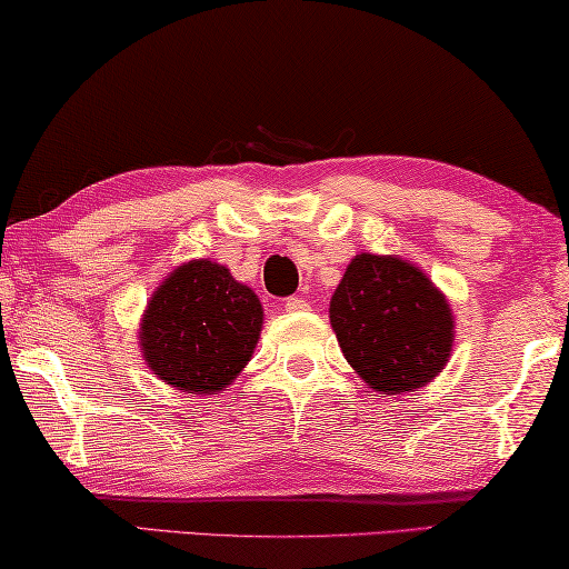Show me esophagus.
Returning <instances> with one entry per match:
<instances>
[{
    "label": "esophagus",
    "mask_w": 569,
    "mask_h": 569,
    "mask_svg": "<svg viewBox=\"0 0 569 569\" xmlns=\"http://www.w3.org/2000/svg\"><path fill=\"white\" fill-rule=\"evenodd\" d=\"M309 309V303L303 301V299H299V296H291V299L286 301V311H307Z\"/></svg>",
    "instance_id": "1"
}]
</instances>
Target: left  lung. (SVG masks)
Returning <instances> with one entry per match:
<instances>
[{
  "mask_svg": "<svg viewBox=\"0 0 569 569\" xmlns=\"http://www.w3.org/2000/svg\"><path fill=\"white\" fill-rule=\"evenodd\" d=\"M345 360L372 391L411 393L445 370L455 319L445 293L417 266L360 252L329 301Z\"/></svg>",
  "mask_w": 569,
  "mask_h": 569,
  "instance_id": "8db88e82",
  "label": "left lung"
}]
</instances>
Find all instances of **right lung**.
I'll list each match as a JSON object with an SVG mask.
<instances>
[{
  "label": "right lung",
  "mask_w": 569,
  "mask_h": 569,
  "mask_svg": "<svg viewBox=\"0 0 569 569\" xmlns=\"http://www.w3.org/2000/svg\"><path fill=\"white\" fill-rule=\"evenodd\" d=\"M262 327L256 291L211 260L178 266L142 313V358L183 393L224 391L248 366Z\"/></svg>",
  "instance_id": "1"
}]
</instances>
